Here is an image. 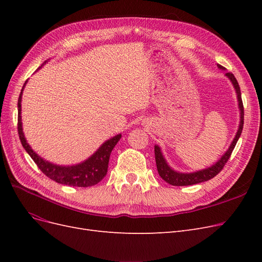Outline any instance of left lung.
<instances>
[{
	"label": "left lung",
	"instance_id": "left-lung-1",
	"mask_svg": "<svg viewBox=\"0 0 262 262\" xmlns=\"http://www.w3.org/2000/svg\"><path fill=\"white\" fill-rule=\"evenodd\" d=\"M219 68L223 69V67H222V66H219ZM226 76L232 81V83L235 87L236 93H237V98H238L239 109H241L239 128H238V131H237V133H236V137L233 141V143L227 149V152L221 157V160L217 163H215V165L211 166V167H209L207 169H203V170L196 171V172H190V173H181V172H177L175 170H172L167 165V163H166L165 158L163 157L161 148L158 147L157 145H155L154 150H155V161H156L157 171H158V173H160V176L162 177V179H164L166 182H168L169 185H171V186H190V185L200 184V182L210 180L213 177H215L217 173L224 168L225 164L229 160V157H231L233 149L235 148V145L237 143V141H238L241 134H242V131H243V126H244V105H243V100H242L241 87L238 85V82H237V80H236V77L231 72L226 73Z\"/></svg>",
	"mask_w": 262,
	"mask_h": 262
}]
</instances>
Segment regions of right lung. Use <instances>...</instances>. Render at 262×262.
Listing matches in <instances>:
<instances>
[{
	"instance_id": "add662e5",
	"label": "right lung",
	"mask_w": 262,
	"mask_h": 262,
	"mask_svg": "<svg viewBox=\"0 0 262 262\" xmlns=\"http://www.w3.org/2000/svg\"><path fill=\"white\" fill-rule=\"evenodd\" d=\"M26 84V83H25ZM24 84V86H25ZM21 94L23 90L18 97V136L21 142V145L26 149V152L33 158V161L38 166L47 177H49L51 180L58 182V184L73 186V187H92L97 185L100 180L104 179L108 171V164L110 153L118 143V141L121 139V134L114 137L113 139L108 140L102 144L96 153H94L89 160L74 166H58L53 165L43 161L41 157H39L29 144L26 142L25 137H24L23 129H21V116H20V101H21Z\"/></svg>"
}]
</instances>
